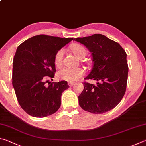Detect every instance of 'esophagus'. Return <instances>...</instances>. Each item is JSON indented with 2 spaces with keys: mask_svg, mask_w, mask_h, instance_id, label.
<instances>
[{
  "mask_svg": "<svg viewBox=\"0 0 146 146\" xmlns=\"http://www.w3.org/2000/svg\"><path fill=\"white\" fill-rule=\"evenodd\" d=\"M68 85L69 86H72L74 85V83L72 82H68Z\"/></svg>",
  "mask_w": 146,
  "mask_h": 146,
  "instance_id": "esophagus-1",
  "label": "esophagus"
}]
</instances>
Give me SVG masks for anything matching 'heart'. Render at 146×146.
Here are the masks:
<instances>
[{"label": "heart", "instance_id": "heart-1", "mask_svg": "<svg viewBox=\"0 0 146 146\" xmlns=\"http://www.w3.org/2000/svg\"><path fill=\"white\" fill-rule=\"evenodd\" d=\"M71 50L73 53L78 58H83L86 54V50L82 45L76 44L71 47ZM65 50L61 48L56 52L54 57V63L56 65L60 66L62 63ZM85 74V71L81 68H69L65 66L60 68L57 72V78L60 80L74 82L78 80Z\"/></svg>", "mask_w": 146, "mask_h": 146}]
</instances>
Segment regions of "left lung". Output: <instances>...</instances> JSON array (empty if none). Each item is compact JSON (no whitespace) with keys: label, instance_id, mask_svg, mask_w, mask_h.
<instances>
[{"label":"left lung","instance_id":"8db88e82","mask_svg":"<svg viewBox=\"0 0 146 146\" xmlns=\"http://www.w3.org/2000/svg\"><path fill=\"white\" fill-rule=\"evenodd\" d=\"M92 53L93 66L85 79L98 81L96 85L83 83L84 89L78 97L84 110L101 114L118 104L126 92L128 66L127 54L119 43L101 34L77 38Z\"/></svg>","mask_w":146,"mask_h":146}]
</instances>
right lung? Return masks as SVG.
Segmentation results:
<instances>
[{
	"label": "right lung",
	"mask_w": 146,
	"mask_h": 146,
	"mask_svg": "<svg viewBox=\"0 0 146 146\" xmlns=\"http://www.w3.org/2000/svg\"><path fill=\"white\" fill-rule=\"evenodd\" d=\"M63 38L40 35L17 47L13 62V86L18 102L29 115L45 117L56 113L61 105L63 92L69 86L65 81L49 82L56 72V52L70 42Z\"/></svg>",
	"instance_id": "1"
}]
</instances>
